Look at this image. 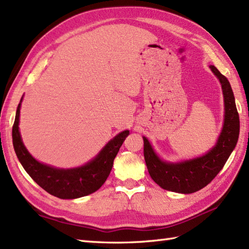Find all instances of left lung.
<instances>
[{
    "instance_id": "8db88e82",
    "label": "left lung",
    "mask_w": 249,
    "mask_h": 249,
    "mask_svg": "<svg viewBox=\"0 0 249 249\" xmlns=\"http://www.w3.org/2000/svg\"><path fill=\"white\" fill-rule=\"evenodd\" d=\"M222 84L225 102L224 125L218 142L205 156L181 163H166L160 160L148 140H144V158L148 173L163 189L180 194H193L212 182L224 167L237 145L240 132L239 113L229 81L214 66H210Z\"/></svg>"
}]
</instances>
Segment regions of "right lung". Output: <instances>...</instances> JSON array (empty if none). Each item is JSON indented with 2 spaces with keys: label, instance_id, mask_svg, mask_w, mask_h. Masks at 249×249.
Segmentation results:
<instances>
[{
  "label": "right lung",
  "instance_id": "add662e5",
  "mask_svg": "<svg viewBox=\"0 0 249 249\" xmlns=\"http://www.w3.org/2000/svg\"><path fill=\"white\" fill-rule=\"evenodd\" d=\"M20 108L21 103L18 106L12 126V142L18 161L37 185L60 199L85 196L103 185L110 174L114 158L124 140L129 135V130L122 131L114 137L91 162L84 166L73 169H58L37 162L25 148L18 131Z\"/></svg>",
  "mask_w": 249,
  "mask_h": 249
}]
</instances>
